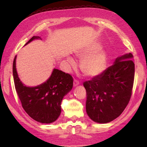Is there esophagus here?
<instances>
[{
  "mask_svg": "<svg viewBox=\"0 0 147 147\" xmlns=\"http://www.w3.org/2000/svg\"><path fill=\"white\" fill-rule=\"evenodd\" d=\"M80 84V82H79V81L78 80H76V79H74V82H73V86L75 87V86H78V84Z\"/></svg>",
  "mask_w": 147,
  "mask_h": 147,
  "instance_id": "34e87169",
  "label": "esophagus"
}]
</instances>
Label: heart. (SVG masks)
<instances>
[{
  "mask_svg": "<svg viewBox=\"0 0 147 147\" xmlns=\"http://www.w3.org/2000/svg\"><path fill=\"white\" fill-rule=\"evenodd\" d=\"M101 47L98 44H93L80 49L76 56L80 60H82L80 69L84 75L94 77L100 74L105 70L107 63V56L103 51H100ZM71 67L75 65V62L72 58L67 59Z\"/></svg>",
  "mask_w": 147,
  "mask_h": 147,
  "instance_id": "heart-1",
  "label": "heart"
}]
</instances>
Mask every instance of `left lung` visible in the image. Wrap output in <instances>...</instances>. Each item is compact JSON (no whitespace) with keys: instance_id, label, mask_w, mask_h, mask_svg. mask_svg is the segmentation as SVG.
<instances>
[{"instance_id":"left-lung-1","label":"left lung","mask_w":147,"mask_h":147,"mask_svg":"<svg viewBox=\"0 0 147 147\" xmlns=\"http://www.w3.org/2000/svg\"><path fill=\"white\" fill-rule=\"evenodd\" d=\"M131 58V53L119 57L100 74L84 82L86 112L93 121H112L127 106L132 94L135 75V65Z\"/></svg>"}]
</instances>
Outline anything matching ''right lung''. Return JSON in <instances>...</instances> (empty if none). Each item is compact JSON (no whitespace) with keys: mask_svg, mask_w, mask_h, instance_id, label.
Returning <instances> with one entry per match:
<instances>
[{"mask_svg":"<svg viewBox=\"0 0 147 147\" xmlns=\"http://www.w3.org/2000/svg\"><path fill=\"white\" fill-rule=\"evenodd\" d=\"M35 39L41 38L33 36L26 44ZM16 59V56L13 62L15 88L24 111L31 118L39 123H53L61 113V103L63 96L73 88V77L71 74L54 69L46 82L34 88L26 87L18 77Z\"/></svg>","mask_w":147,"mask_h":147,"instance_id":"right-lung-1","label":"right lung"}]
</instances>
